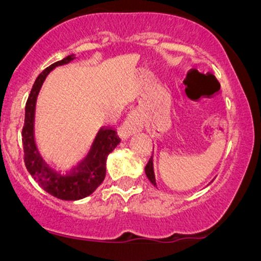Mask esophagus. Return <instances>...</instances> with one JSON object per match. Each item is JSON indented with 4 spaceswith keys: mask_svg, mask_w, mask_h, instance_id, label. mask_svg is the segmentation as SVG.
Instances as JSON below:
<instances>
[{
    "mask_svg": "<svg viewBox=\"0 0 261 261\" xmlns=\"http://www.w3.org/2000/svg\"><path fill=\"white\" fill-rule=\"evenodd\" d=\"M143 128V121L141 115L137 112H133L127 116L124 124L119 127V136L122 140H127L133 135L140 133Z\"/></svg>",
    "mask_w": 261,
    "mask_h": 261,
    "instance_id": "esophagus-1",
    "label": "esophagus"
}]
</instances>
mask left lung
<instances>
[{
    "mask_svg": "<svg viewBox=\"0 0 261 261\" xmlns=\"http://www.w3.org/2000/svg\"><path fill=\"white\" fill-rule=\"evenodd\" d=\"M145 173H146V175H147L148 180L151 181L154 187H157V182H155V176H154V170H153V154L151 155L148 163L146 164Z\"/></svg>",
    "mask_w": 261,
    "mask_h": 261,
    "instance_id": "left-lung-1",
    "label": "left lung"
}]
</instances>
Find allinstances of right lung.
Returning a JSON list of instances; mask_svg holds the SVG:
<instances>
[{"instance_id":"obj_1","label":"right lung","mask_w":261,"mask_h":261,"mask_svg":"<svg viewBox=\"0 0 261 261\" xmlns=\"http://www.w3.org/2000/svg\"><path fill=\"white\" fill-rule=\"evenodd\" d=\"M76 59V55L66 56L55 64L45 68L35 80L34 85L25 104L24 126L22 131L23 147H24V163L27 170L34 180L50 195L60 200L85 199L94 193L95 189L103 182L107 173V158L110 152L120 143L116 131L112 128H101L97 134L87 157L70 173L61 174L54 170L45 162L39 152L34 136V118L37 98L45 79L55 67L70 64Z\"/></svg>"}]
</instances>
